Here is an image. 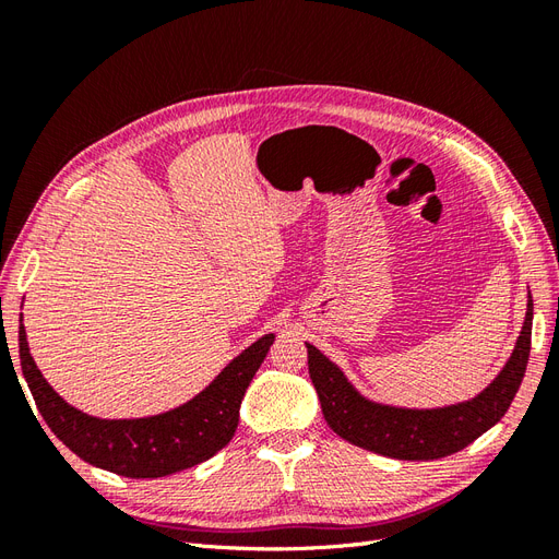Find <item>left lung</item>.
I'll list each match as a JSON object with an SVG mask.
<instances>
[{"mask_svg":"<svg viewBox=\"0 0 559 559\" xmlns=\"http://www.w3.org/2000/svg\"><path fill=\"white\" fill-rule=\"evenodd\" d=\"M532 317L534 302L530 296L515 349L492 384L476 399L431 411L394 408V405L368 401L352 386L341 368L308 343V368L321 413L329 427L352 445L394 460L427 462L460 452L492 429L511 408L530 361Z\"/></svg>","mask_w":559,"mask_h":559,"instance_id":"8db88e82","label":"left lung"}]
</instances>
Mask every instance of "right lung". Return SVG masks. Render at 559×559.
Here are the masks:
<instances>
[{
    "label": "right lung",
    "instance_id": "1",
    "mask_svg": "<svg viewBox=\"0 0 559 559\" xmlns=\"http://www.w3.org/2000/svg\"><path fill=\"white\" fill-rule=\"evenodd\" d=\"M273 341V333L259 337L207 389L175 411L140 419H99L53 392L32 359L23 319L19 326L23 376L48 429L83 462L126 478L170 476L226 448L238 429L242 396Z\"/></svg>",
    "mask_w": 559,
    "mask_h": 559
}]
</instances>
